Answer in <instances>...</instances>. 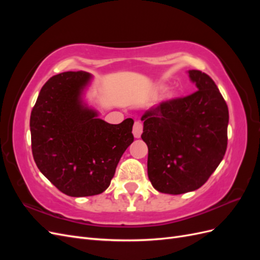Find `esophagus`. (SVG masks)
Masks as SVG:
<instances>
[{
  "label": "esophagus",
  "instance_id": "1",
  "mask_svg": "<svg viewBox=\"0 0 260 260\" xmlns=\"http://www.w3.org/2000/svg\"><path fill=\"white\" fill-rule=\"evenodd\" d=\"M143 132V125L140 121H136L135 125H133V136L135 138L139 139Z\"/></svg>",
  "mask_w": 260,
  "mask_h": 260
}]
</instances>
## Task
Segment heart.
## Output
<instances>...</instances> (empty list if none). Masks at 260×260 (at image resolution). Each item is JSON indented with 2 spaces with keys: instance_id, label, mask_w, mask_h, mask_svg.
<instances>
[{
  "instance_id": "1",
  "label": "heart",
  "mask_w": 260,
  "mask_h": 260,
  "mask_svg": "<svg viewBox=\"0 0 260 260\" xmlns=\"http://www.w3.org/2000/svg\"><path fill=\"white\" fill-rule=\"evenodd\" d=\"M177 96H178V92L176 90H169V91L165 93L162 100L168 102V101H171V100H175Z\"/></svg>"
}]
</instances>
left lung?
<instances>
[{
    "instance_id": "1",
    "label": "left lung",
    "mask_w": 260,
    "mask_h": 260,
    "mask_svg": "<svg viewBox=\"0 0 260 260\" xmlns=\"http://www.w3.org/2000/svg\"><path fill=\"white\" fill-rule=\"evenodd\" d=\"M198 91L147 111L141 138L148 147L147 175L158 192L183 194L200 188L226 151L229 111L205 73L188 70Z\"/></svg>"
}]
</instances>
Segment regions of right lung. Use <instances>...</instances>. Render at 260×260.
Masks as SVG:
<instances>
[{
  "mask_svg": "<svg viewBox=\"0 0 260 260\" xmlns=\"http://www.w3.org/2000/svg\"><path fill=\"white\" fill-rule=\"evenodd\" d=\"M90 79L85 72L53 76L42 86L30 116L31 149L39 170L74 198L104 192L135 140L131 118L107 123L82 103Z\"/></svg>",
  "mask_w": 260,
  "mask_h": 260,
  "instance_id": "add662e5",
  "label": "right lung"
}]
</instances>
